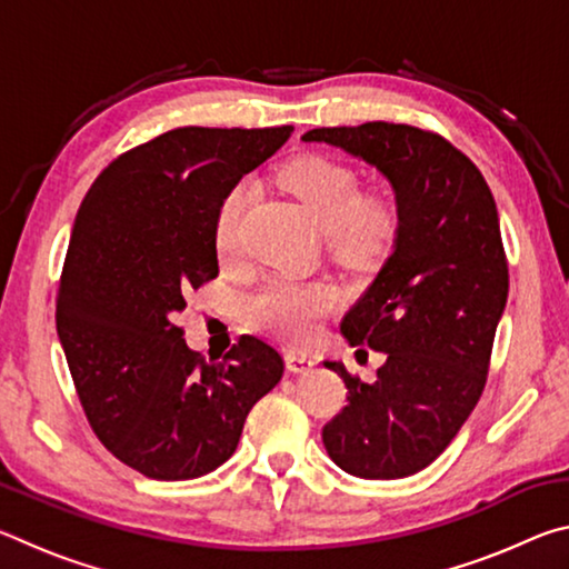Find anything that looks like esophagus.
<instances>
[{
    "label": "esophagus",
    "instance_id": "1",
    "mask_svg": "<svg viewBox=\"0 0 569 569\" xmlns=\"http://www.w3.org/2000/svg\"><path fill=\"white\" fill-rule=\"evenodd\" d=\"M316 366V359L306 353H296V351H288L286 353V369L293 371V373H303V371H311Z\"/></svg>",
    "mask_w": 569,
    "mask_h": 569
}]
</instances>
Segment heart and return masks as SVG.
<instances>
[{"instance_id":"obj_1","label":"heart","mask_w":569,"mask_h":569,"mask_svg":"<svg viewBox=\"0 0 569 569\" xmlns=\"http://www.w3.org/2000/svg\"><path fill=\"white\" fill-rule=\"evenodd\" d=\"M283 182L301 200L316 228L333 236L336 243L356 256L373 253L393 230L391 208L379 198H359L353 172L326 158H301L283 172ZM248 190L233 188L216 218V248L233 256L238 223ZM336 288L329 283H296L273 278L250 296L248 316L258 329L286 343H306L316 326L336 306Z\"/></svg>"}]
</instances>
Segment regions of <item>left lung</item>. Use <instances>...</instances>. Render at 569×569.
Wrapping results in <instances>:
<instances>
[{"label":"left lung","instance_id":"left-lung-1","mask_svg":"<svg viewBox=\"0 0 569 569\" xmlns=\"http://www.w3.org/2000/svg\"><path fill=\"white\" fill-rule=\"evenodd\" d=\"M321 142L377 168L397 203L391 253L341 321L349 346L383 353L377 381L343 379L349 403L323 447L361 479H399L431 465L477 407L509 276L492 192L467 156L411 124L316 128Z\"/></svg>","mask_w":569,"mask_h":569}]
</instances>
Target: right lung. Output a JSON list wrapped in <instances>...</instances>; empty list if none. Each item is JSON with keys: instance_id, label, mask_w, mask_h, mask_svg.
Instances as JSON below:
<instances>
[{"instance_id": "right-lung-1", "label": "right lung", "mask_w": 569, "mask_h": 569, "mask_svg": "<svg viewBox=\"0 0 569 569\" xmlns=\"http://www.w3.org/2000/svg\"><path fill=\"white\" fill-rule=\"evenodd\" d=\"M293 128H178L104 168L77 210L57 333L94 435L162 481L233 455L248 411L283 377L273 346L243 336L208 363L182 339L186 296L218 276L216 218L230 190Z\"/></svg>"}]
</instances>
